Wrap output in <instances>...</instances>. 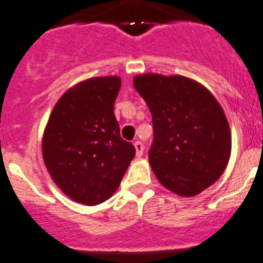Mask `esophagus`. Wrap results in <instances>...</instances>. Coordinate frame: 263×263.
Segmentation results:
<instances>
[{"instance_id": "esophagus-1", "label": "esophagus", "mask_w": 263, "mask_h": 263, "mask_svg": "<svg viewBox=\"0 0 263 263\" xmlns=\"http://www.w3.org/2000/svg\"><path fill=\"white\" fill-rule=\"evenodd\" d=\"M134 145H135V149H136V156L137 157H141L144 153V149H145L144 144L141 143V141H135Z\"/></svg>"}]
</instances>
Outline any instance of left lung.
<instances>
[{
    "label": "left lung",
    "instance_id": "8db88e82",
    "mask_svg": "<svg viewBox=\"0 0 263 263\" xmlns=\"http://www.w3.org/2000/svg\"><path fill=\"white\" fill-rule=\"evenodd\" d=\"M153 123L149 164L167 190L182 196L202 193L220 178L231 156V131L216 99L182 76L134 79Z\"/></svg>",
    "mask_w": 263,
    "mask_h": 263
}]
</instances>
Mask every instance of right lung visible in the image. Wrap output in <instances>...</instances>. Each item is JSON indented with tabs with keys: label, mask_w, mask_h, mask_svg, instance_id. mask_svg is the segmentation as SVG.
Segmentation results:
<instances>
[{
	"label": "right lung",
	"mask_w": 263,
	"mask_h": 263,
	"mask_svg": "<svg viewBox=\"0 0 263 263\" xmlns=\"http://www.w3.org/2000/svg\"><path fill=\"white\" fill-rule=\"evenodd\" d=\"M119 89L114 76L76 85L59 99L44 131L43 158L52 179L82 204L107 200L135 157L114 114Z\"/></svg>",
	"instance_id": "1"
}]
</instances>
